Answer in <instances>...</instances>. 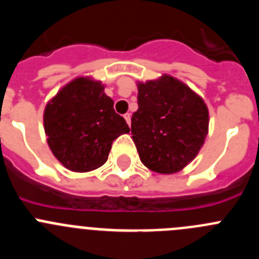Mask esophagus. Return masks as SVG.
Here are the masks:
<instances>
[{"instance_id": "34e87169", "label": "esophagus", "mask_w": 259, "mask_h": 259, "mask_svg": "<svg viewBox=\"0 0 259 259\" xmlns=\"http://www.w3.org/2000/svg\"><path fill=\"white\" fill-rule=\"evenodd\" d=\"M124 119H125V122H127L128 125H131V114L130 113L124 114Z\"/></svg>"}]
</instances>
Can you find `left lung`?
<instances>
[{"label": "left lung", "mask_w": 259, "mask_h": 259, "mask_svg": "<svg viewBox=\"0 0 259 259\" xmlns=\"http://www.w3.org/2000/svg\"><path fill=\"white\" fill-rule=\"evenodd\" d=\"M137 91L131 132L140 160L162 175L180 172L204 145L209 127L207 104L169 74L137 82Z\"/></svg>", "instance_id": "left-lung-1"}]
</instances>
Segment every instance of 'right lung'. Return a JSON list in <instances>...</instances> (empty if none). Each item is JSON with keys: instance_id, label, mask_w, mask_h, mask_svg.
<instances>
[{"instance_id": "obj_1", "label": "right lung", "mask_w": 259, "mask_h": 259, "mask_svg": "<svg viewBox=\"0 0 259 259\" xmlns=\"http://www.w3.org/2000/svg\"><path fill=\"white\" fill-rule=\"evenodd\" d=\"M105 84L90 75L74 78L46 104L44 127L50 150L72 172H90L108 160L111 144L130 132L114 111Z\"/></svg>"}]
</instances>
